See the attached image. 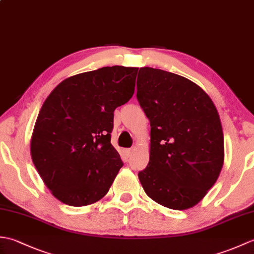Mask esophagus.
<instances>
[{
    "label": "esophagus",
    "instance_id": "34e87169",
    "mask_svg": "<svg viewBox=\"0 0 254 254\" xmlns=\"http://www.w3.org/2000/svg\"><path fill=\"white\" fill-rule=\"evenodd\" d=\"M132 153H133V149H126V155L127 156V157H130Z\"/></svg>",
    "mask_w": 254,
    "mask_h": 254
}]
</instances>
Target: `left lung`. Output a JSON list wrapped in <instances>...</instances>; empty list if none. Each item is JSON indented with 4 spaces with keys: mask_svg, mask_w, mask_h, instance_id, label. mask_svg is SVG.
I'll list each match as a JSON object with an SVG mask.
<instances>
[{
    "mask_svg": "<svg viewBox=\"0 0 254 254\" xmlns=\"http://www.w3.org/2000/svg\"><path fill=\"white\" fill-rule=\"evenodd\" d=\"M136 97L150 122L149 161L138 172L145 193L171 209L195 206L224 165L216 107L192 80L153 67L139 68Z\"/></svg>",
    "mask_w": 254,
    "mask_h": 254,
    "instance_id": "8db88e82",
    "label": "left lung"
}]
</instances>
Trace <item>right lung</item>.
<instances>
[{
    "label": "right lung",
    "instance_id": "1",
    "mask_svg": "<svg viewBox=\"0 0 254 254\" xmlns=\"http://www.w3.org/2000/svg\"><path fill=\"white\" fill-rule=\"evenodd\" d=\"M138 68L105 66L73 75L47 97L30 154L59 201L86 206L104 197L123 166L110 143L113 112L132 98Z\"/></svg>",
    "mask_w": 254,
    "mask_h": 254
}]
</instances>
